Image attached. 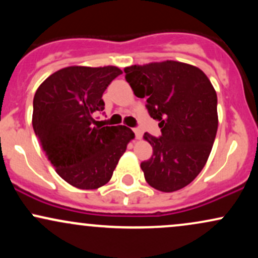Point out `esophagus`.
<instances>
[{"instance_id": "obj_1", "label": "esophagus", "mask_w": 258, "mask_h": 258, "mask_svg": "<svg viewBox=\"0 0 258 258\" xmlns=\"http://www.w3.org/2000/svg\"><path fill=\"white\" fill-rule=\"evenodd\" d=\"M133 132H135L136 135V138L137 139H141L142 138V131L139 128H133Z\"/></svg>"}]
</instances>
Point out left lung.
Here are the masks:
<instances>
[{
	"instance_id": "8db88e82",
	"label": "left lung",
	"mask_w": 258,
	"mask_h": 258,
	"mask_svg": "<svg viewBox=\"0 0 258 258\" xmlns=\"http://www.w3.org/2000/svg\"><path fill=\"white\" fill-rule=\"evenodd\" d=\"M125 79L147 109L159 120L161 136L144 133L152 158L141 164L148 184L171 193L193 182L205 166L218 127L217 94L203 70L165 60L131 65Z\"/></svg>"
}]
</instances>
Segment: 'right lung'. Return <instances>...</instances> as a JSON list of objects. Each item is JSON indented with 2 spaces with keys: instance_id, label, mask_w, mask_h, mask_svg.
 Returning <instances> with one entry per match:
<instances>
[{
  "instance_id": "1",
  "label": "right lung",
  "mask_w": 258,
  "mask_h": 258,
  "mask_svg": "<svg viewBox=\"0 0 258 258\" xmlns=\"http://www.w3.org/2000/svg\"><path fill=\"white\" fill-rule=\"evenodd\" d=\"M117 67L63 68L48 76L34 97L32 127L55 172L79 189L109 182L135 133L126 126H94L102 96L121 75Z\"/></svg>"
}]
</instances>
